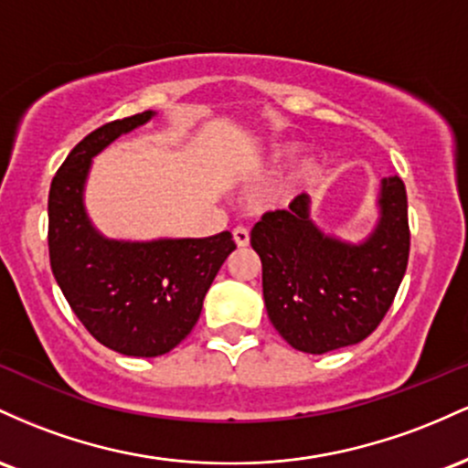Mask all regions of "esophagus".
<instances>
[{"label":"esophagus","mask_w":468,"mask_h":468,"mask_svg":"<svg viewBox=\"0 0 468 468\" xmlns=\"http://www.w3.org/2000/svg\"><path fill=\"white\" fill-rule=\"evenodd\" d=\"M232 236H234V243L239 245V248H245V245H250V229L243 228V225H240V228H234Z\"/></svg>","instance_id":"34e87169"}]
</instances>
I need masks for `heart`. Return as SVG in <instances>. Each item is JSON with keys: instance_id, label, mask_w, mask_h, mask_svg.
<instances>
[{"instance_id": "1", "label": "heart", "mask_w": 468, "mask_h": 468, "mask_svg": "<svg viewBox=\"0 0 468 468\" xmlns=\"http://www.w3.org/2000/svg\"><path fill=\"white\" fill-rule=\"evenodd\" d=\"M296 150H298L296 144H274V145H271L270 154H267V159H270V164L281 165L282 161L290 159V156ZM318 175H320V159H318V156L316 154L303 156V159L296 161V165H293L292 170L287 172L285 178H282L281 194H282V197H287V194L303 190V187H307L309 183H312Z\"/></svg>"}]
</instances>
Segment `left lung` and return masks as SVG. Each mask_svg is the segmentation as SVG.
<instances>
[{
  "label": "left lung",
  "mask_w": 468,
  "mask_h": 468,
  "mask_svg": "<svg viewBox=\"0 0 468 468\" xmlns=\"http://www.w3.org/2000/svg\"><path fill=\"white\" fill-rule=\"evenodd\" d=\"M380 220L360 245L320 232L309 197L262 214L251 248L262 262V296L276 332L304 354L360 343L382 323L409 262L407 190L400 176L382 178Z\"/></svg>",
  "instance_id": "1"
}]
</instances>
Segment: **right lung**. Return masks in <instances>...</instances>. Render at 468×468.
<instances>
[{
  "instance_id": "1",
  "label": "right lung",
  "mask_w": 468,
  "mask_h": 468,
  "mask_svg": "<svg viewBox=\"0 0 468 468\" xmlns=\"http://www.w3.org/2000/svg\"><path fill=\"white\" fill-rule=\"evenodd\" d=\"M152 110L110 121L72 148L48 194V251L57 285L103 347L136 358L175 349L197 324L203 298L236 250L232 234L125 243L103 239L83 209L92 156L152 119Z\"/></svg>"
}]
</instances>
